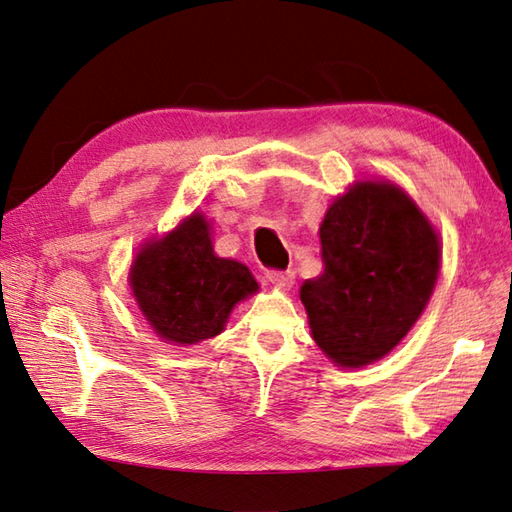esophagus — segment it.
I'll return each instance as SVG.
<instances>
[{"label": "esophagus", "mask_w": 512, "mask_h": 512, "mask_svg": "<svg viewBox=\"0 0 512 512\" xmlns=\"http://www.w3.org/2000/svg\"><path fill=\"white\" fill-rule=\"evenodd\" d=\"M265 278L269 280L271 285H276V287H283V289H289L291 285H294V271L267 269V271H265Z\"/></svg>", "instance_id": "34e87169"}]
</instances>
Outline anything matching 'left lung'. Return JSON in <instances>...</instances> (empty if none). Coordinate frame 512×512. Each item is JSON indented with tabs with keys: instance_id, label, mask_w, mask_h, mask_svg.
Masks as SVG:
<instances>
[{
	"instance_id": "obj_1",
	"label": "left lung",
	"mask_w": 512,
	"mask_h": 512,
	"mask_svg": "<svg viewBox=\"0 0 512 512\" xmlns=\"http://www.w3.org/2000/svg\"><path fill=\"white\" fill-rule=\"evenodd\" d=\"M322 274L300 300L311 336L340 367H364L398 344L431 298L440 241L400 187L358 183L320 225Z\"/></svg>"
}]
</instances>
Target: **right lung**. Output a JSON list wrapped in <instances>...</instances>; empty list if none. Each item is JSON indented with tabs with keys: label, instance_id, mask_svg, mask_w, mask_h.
<instances>
[{
	"label": "right lung",
	"instance_id": "right-lung-1",
	"mask_svg": "<svg viewBox=\"0 0 512 512\" xmlns=\"http://www.w3.org/2000/svg\"><path fill=\"white\" fill-rule=\"evenodd\" d=\"M130 285L152 329L179 344L218 336L236 302L258 291L243 263L214 254L201 214L145 245L134 258Z\"/></svg>",
	"mask_w": 512,
	"mask_h": 512
}]
</instances>
